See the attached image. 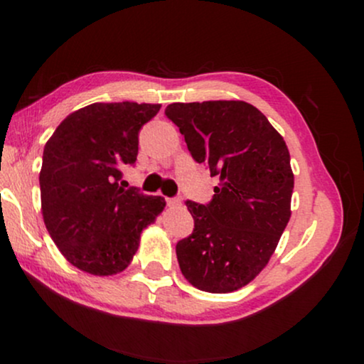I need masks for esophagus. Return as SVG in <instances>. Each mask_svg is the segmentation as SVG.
<instances>
[{
    "instance_id": "34e87169",
    "label": "esophagus",
    "mask_w": 364,
    "mask_h": 364,
    "mask_svg": "<svg viewBox=\"0 0 364 364\" xmlns=\"http://www.w3.org/2000/svg\"><path fill=\"white\" fill-rule=\"evenodd\" d=\"M182 203V200L178 197H171V198H167V205L168 207H178Z\"/></svg>"
}]
</instances>
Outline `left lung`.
<instances>
[{"label":"left lung","mask_w":364,"mask_h":364,"mask_svg":"<svg viewBox=\"0 0 364 364\" xmlns=\"http://www.w3.org/2000/svg\"><path fill=\"white\" fill-rule=\"evenodd\" d=\"M166 116L193 161L220 177L210 202H186L193 232L177 242L178 267L198 290L235 291L265 268L290 220V152L248 102H173Z\"/></svg>","instance_id":"left-lung-1"}]
</instances>
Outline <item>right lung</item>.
Here are the masks:
<instances>
[{
    "label": "right lung",
    "instance_id": "add662e5",
    "mask_svg": "<svg viewBox=\"0 0 364 364\" xmlns=\"http://www.w3.org/2000/svg\"><path fill=\"white\" fill-rule=\"evenodd\" d=\"M161 104L94 102L59 124L43 152L41 208L49 235L69 263L114 275L131 263L144 228L166 200L122 187L134 166L139 132Z\"/></svg>",
    "mask_w": 364,
    "mask_h": 364
}]
</instances>
